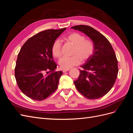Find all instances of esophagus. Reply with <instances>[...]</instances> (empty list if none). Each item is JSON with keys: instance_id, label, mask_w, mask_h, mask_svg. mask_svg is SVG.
Wrapping results in <instances>:
<instances>
[{"instance_id": "esophagus-1", "label": "esophagus", "mask_w": 133, "mask_h": 133, "mask_svg": "<svg viewBox=\"0 0 133 133\" xmlns=\"http://www.w3.org/2000/svg\"><path fill=\"white\" fill-rule=\"evenodd\" d=\"M69 69H63V73H65V72L68 71H69Z\"/></svg>"}]
</instances>
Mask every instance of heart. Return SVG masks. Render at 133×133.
Segmentation results:
<instances>
[{"mask_svg": "<svg viewBox=\"0 0 133 133\" xmlns=\"http://www.w3.org/2000/svg\"><path fill=\"white\" fill-rule=\"evenodd\" d=\"M65 40L74 46L71 57H64L59 61L62 69H69L78 65L83 62L89 59L94 53V46L92 42L85 39L84 36L78 33H72L65 38ZM51 52L54 57L59 58L62 56V43L59 40H56L51 47Z\"/></svg>", "mask_w": 133, "mask_h": 133, "instance_id": "1", "label": "heart"}]
</instances>
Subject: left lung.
<instances>
[{"label": "left lung", "mask_w": 133, "mask_h": 133, "mask_svg": "<svg viewBox=\"0 0 133 133\" xmlns=\"http://www.w3.org/2000/svg\"><path fill=\"white\" fill-rule=\"evenodd\" d=\"M90 38L94 46V53L80 67L78 79L74 81L77 90L89 99L106 95L113 87L118 73V60L108 40L97 30L88 25L71 28Z\"/></svg>", "instance_id": "obj_1"}]
</instances>
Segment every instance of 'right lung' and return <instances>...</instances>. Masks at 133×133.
Returning <instances> with one entry per match:
<instances>
[{
  "mask_svg": "<svg viewBox=\"0 0 133 133\" xmlns=\"http://www.w3.org/2000/svg\"><path fill=\"white\" fill-rule=\"evenodd\" d=\"M66 29H49L29 38L22 47L15 68L18 87L28 97L41 101L57 89L62 71H55L57 64L51 47L55 40ZM52 73L45 75V71Z\"/></svg>",
  "mask_w": 133,
  "mask_h": 133,
  "instance_id": "right-lung-1",
  "label": "right lung"
}]
</instances>
